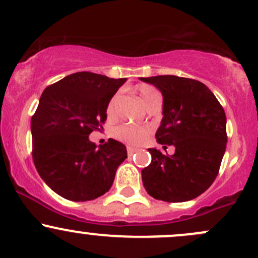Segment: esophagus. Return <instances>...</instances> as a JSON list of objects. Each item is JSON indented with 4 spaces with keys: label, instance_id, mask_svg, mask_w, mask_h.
<instances>
[{
    "label": "esophagus",
    "instance_id": "obj_1",
    "mask_svg": "<svg viewBox=\"0 0 258 258\" xmlns=\"http://www.w3.org/2000/svg\"><path fill=\"white\" fill-rule=\"evenodd\" d=\"M126 150H128V156H133V155H134V152L137 151V149L132 148V146H128V148H126Z\"/></svg>",
    "mask_w": 258,
    "mask_h": 258
}]
</instances>
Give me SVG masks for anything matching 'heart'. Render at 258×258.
I'll return each instance as SVG.
<instances>
[{
    "label": "heart",
    "mask_w": 258,
    "mask_h": 258,
    "mask_svg": "<svg viewBox=\"0 0 258 258\" xmlns=\"http://www.w3.org/2000/svg\"><path fill=\"white\" fill-rule=\"evenodd\" d=\"M139 96L143 101L144 104L148 103L152 97L160 95L157 92L156 88H154L152 86L149 85H143L139 87ZM118 101V95L113 96V98L110 99L109 103L107 106V114L108 117H113L114 115V109H115V103ZM150 133L149 128H138V126H132V125H119L113 130V135L119 140L124 141V143L129 144V145H140L144 140L146 139L148 134Z\"/></svg>",
    "instance_id": "obj_1"
}]
</instances>
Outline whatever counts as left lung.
<instances>
[{"label": "left lung", "instance_id": "obj_1", "mask_svg": "<svg viewBox=\"0 0 258 258\" xmlns=\"http://www.w3.org/2000/svg\"><path fill=\"white\" fill-rule=\"evenodd\" d=\"M162 93V120L156 132L162 148L149 149L151 163L141 171L144 187L155 199L187 202L214 182L226 149V117L214 93L202 82L185 77H140Z\"/></svg>", "mask_w": 258, "mask_h": 258}]
</instances>
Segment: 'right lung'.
Instances as JSON below:
<instances>
[{"instance_id": "obj_1", "label": "right lung", "mask_w": 258, "mask_h": 258, "mask_svg": "<svg viewBox=\"0 0 258 258\" xmlns=\"http://www.w3.org/2000/svg\"><path fill=\"white\" fill-rule=\"evenodd\" d=\"M125 81L76 73L41 93L30 121L33 161L41 179L62 198L86 202L103 196L128 157L117 140L97 146L88 138L102 128L108 103Z\"/></svg>"}]
</instances>
